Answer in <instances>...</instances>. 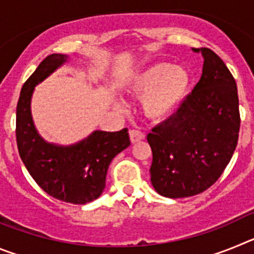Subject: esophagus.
<instances>
[{
  "label": "esophagus",
  "mask_w": 254,
  "mask_h": 254,
  "mask_svg": "<svg viewBox=\"0 0 254 254\" xmlns=\"http://www.w3.org/2000/svg\"><path fill=\"white\" fill-rule=\"evenodd\" d=\"M129 138L132 143H136L138 141H142L145 138V134L140 129H129Z\"/></svg>",
  "instance_id": "1"
}]
</instances>
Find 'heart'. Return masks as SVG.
<instances>
[{
  "label": "heart",
  "mask_w": 254,
  "mask_h": 254,
  "mask_svg": "<svg viewBox=\"0 0 254 254\" xmlns=\"http://www.w3.org/2000/svg\"><path fill=\"white\" fill-rule=\"evenodd\" d=\"M190 87V75L183 66L159 62L134 76L127 93L142 98V111L152 121H164L178 111Z\"/></svg>",
  "instance_id": "b5f03b06"
}]
</instances>
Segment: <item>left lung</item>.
<instances>
[{"mask_svg":"<svg viewBox=\"0 0 254 254\" xmlns=\"http://www.w3.org/2000/svg\"><path fill=\"white\" fill-rule=\"evenodd\" d=\"M202 75L177 113L152 128L151 185L169 198L196 196L223 174L238 143L241 114L237 82L226 64L208 48Z\"/></svg>","mask_w":254,"mask_h":254,"instance_id":"left-lung-1","label":"left lung"}]
</instances>
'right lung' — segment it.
<instances>
[{
	"label": "right lung",
	"mask_w": 254,
	"mask_h": 254,
	"mask_svg": "<svg viewBox=\"0 0 254 254\" xmlns=\"http://www.w3.org/2000/svg\"><path fill=\"white\" fill-rule=\"evenodd\" d=\"M66 61L64 55L48 56L25 81L16 108V142L22 163L44 192L60 201L85 205L102 194L109 164L131 141L127 128L94 131L71 146L49 143L40 137L31 118V95L35 85Z\"/></svg>",
	"instance_id": "right-lung-1"
}]
</instances>
